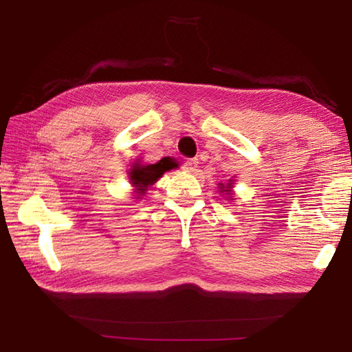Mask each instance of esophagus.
Here are the masks:
<instances>
[{"label":"esophagus","instance_id":"esophagus-1","mask_svg":"<svg viewBox=\"0 0 352 352\" xmlns=\"http://www.w3.org/2000/svg\"><path fill=\"white\" fill-rule=\"evenodd\" d=\"M197 160L195 158H186L183 162V170L184 172H194L195 168H197Z\"/></svg>","mask_w":352,"mask_h":352}]
</instances>
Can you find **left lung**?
<instances>
[{"mask_svg":"<svg viewBox=\"0 0 352 352\" xmlns=\"http://www.w3.org/2000/svg\"><path fill=\"white\" fill-rule=\"evenodd\" d=\"M226 188H231V183L226 184ZM220 190H223V192H230V189H225V184H222V189Z\"/></svg>","mask_w":352,"mask_h":352,"instance_id":"8db88e82","label":"left lung"}]
</instances>
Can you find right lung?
<instances>
[{
  "label": "right lung",
  "instance_id": "add662e5",
  "mask_svg": "<svg viewBox=\"0 0 352 352\" xmlns=\"http://www.w3.org/2000/svg\"><path fill=\"white\" fill-rule=\"evenodd\" d=\"M174 166L175 164L169 162V160H160L157 164H136L133 166V169L130 170V182H132L133 186H136L138 194L142 195L146 192L148 184H153L166 170H170Z\"/></svg>",
  "mask_w": 352,
  "mask_h": 352
}]
</instances>
